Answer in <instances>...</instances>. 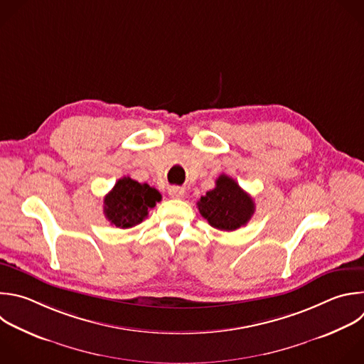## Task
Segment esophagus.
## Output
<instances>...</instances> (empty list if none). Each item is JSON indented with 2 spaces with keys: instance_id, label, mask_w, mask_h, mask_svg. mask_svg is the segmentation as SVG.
<instances>
[{
  "instance_id": "obj_1",
  "label": "esophagus",
  "mask_w": 364,
  "mask_h": 364,
  "mask_svg": "<svg viewBox=\"0 0 364 364\" xmlns=\"http://www.w3.org/2000/svg\"><path fill=\"white\" fill-rule=\"evenodd\" d=\"M168 194L173 198H183L184 197V190L181 187H170L168 188Z\"/></svg>"
}]
</instances>
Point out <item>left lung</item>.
<instances>
[{"instance_id": "left-lung-1", "label": "left lung", "mask_w": 364, "mask_h": 364, "mask_svg": "<svg viewBox=\"0 0 364 364\" xmlns=\"http://www.w3.org/2000/svg\"><path fill=\"white\" fill-rule=\"evenodd\" d=\"M197 207L211 227L223 231L246 225L256 211L250 194L225 174L215 180V187L200 198Z\"/></svg>"}]
</instances>
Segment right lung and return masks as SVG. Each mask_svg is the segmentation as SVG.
Listing matches in <instances>:
<instances>
[{"instance_id": "obj_1", "label": "right lung", "mask_w": 364, "mask_h": 364, "mask_svg": "<svg viewBox=\"0 0 364 364\" xmlns=\"http://www.w3.org/2000/svg\"><path fill=\"white\" fill-rule=\"evenodd\" d=\"M159 201L161 194L156 188L123 177L104 197V214L112 225L130 228L140 224Z\"/></svg>"}]
</instances>
